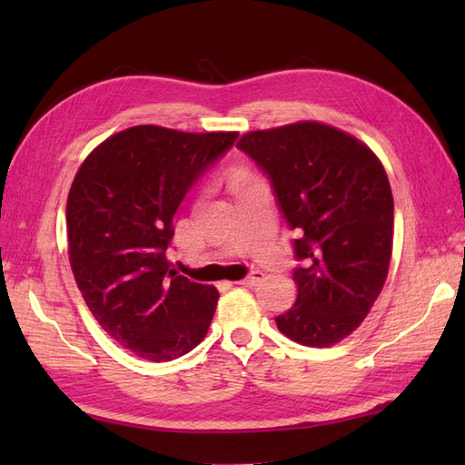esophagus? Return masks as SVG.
Instances as JSON below:
<instances>
[{
  "mask_svg": "<svg viewBox=\"0 0 465 465\" xmlns=\"http://www.w3.org/2000/svg\"><path fill=\"white\" fill-rule=\"evenodd\" d=\"M262 280H263V273H262L260 270H253V272L248 275V278H243V280L238 282V283L248 285V288H253V285H258Z\"/></svg>",
  "mask_w": 465,
  "mask_h": 465,
  "instance_id": "esophagus-1",
  "label": "esophagus"
}]
</instances>
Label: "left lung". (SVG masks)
<instances>
[{"label":"left lung","mask_w":465,"mask_h":465,"mask_svg":"<svg viewBox=\"0 0 465 465\" xmlns=\"http://www.w3.org/2000/svg\"><path fill=\"white\" fill-rule=\"evenodd\" d=\"M268 175L293 240L298 300L278 315L290 340L328 348L358 328L388 278L393 197L383 165L353 135L318 122L242 135Z\"/></svg>","instance_id":"left-lung-1"}]
</instances>
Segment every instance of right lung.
<instances>
[{
    "mask_svg": "<svg viewBox=\"0 0 465 465\" xmlns=\"http://www.w3.org/2000/svg\"><path fill=\"white\" fill-rule=\"evenodd\" d=\"M238 140L135 125L85 157L67 195L69 263L87 308L137 358L172 361L210 328L220 293L170 270L173 215Z\"/></svg>",
    "mask_w": 465,
    "mask_h": 465,
    "instance_id": "obj_1",
    "label": "right lung"
}]
</instances>
